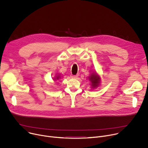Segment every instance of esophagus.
<instances>
[{
	"label": "esophagus",
	"mask_w": 148,
	"mask_h": 148,
	"mask_svg": "<svg viewBox=\"0 0 148 148\" xmlns=\"http://www.w3.org/2000/svg\"><path fill=\"white\" fill-rule=\"evenodd\" d=\"M78 76H79V74H77V75H73V78H78Z\"/></svg>",
	"instance_id": "34e87169"
}]
</instances>
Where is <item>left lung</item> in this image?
<instances>
[{
  "instance_id": "left-lung-1",
  "label": "left lung",
  "mask_w": 148,
  "mask_h": 148,
  "mask_svg": "<svg viewBox=\"0 0 148 148\" xmlns=\"http://www.w3.org/2000/svg\"><path fill=\"white\" fill-rule=\"evenodd\" d=\"M89 80L91 82V86L92 88H97L100 83V77L96 73H92L88 77Z\"/></svg>"
}]
</instances>
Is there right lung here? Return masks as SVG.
<instances>
[{
  "mask_svg": "<svg viewBox=\"0 0 148 148\" xmlns=\"http://www.w3.org/2000/svg\"><path fill=\"white\" fill-rule=\"evenodd\" d=\"M59 78H60V75H57V76H56V78H54V79H55V80H57V79H58Z\"/></svg>",
  "mask_w": 148,
  "mask_h": 148,
  "instance_id": "add662e5",
  "label": "right lung"
}]
</instances>
